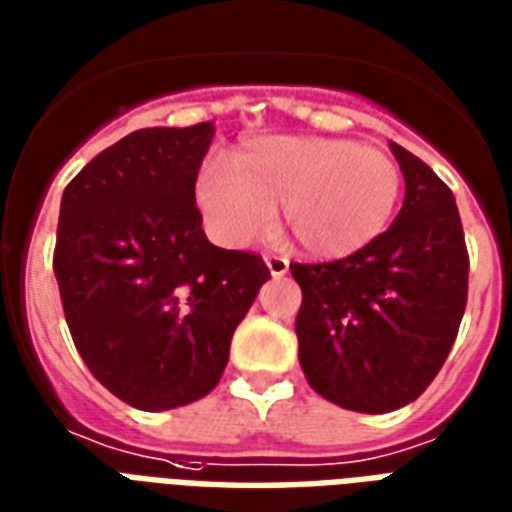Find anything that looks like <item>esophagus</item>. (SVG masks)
Masks as SVG:
<instances>
[{
    "label": "esophagus",
    "instance_id": "esophagus-1",
    "mask_svg": "<svg viewBox=\"0 0 512 512\" xmlns=\"http://www.w3.org/2000/svg\"><path fill=\"white\" fill-rule=\"evenodd\" d=\"M264 261H267V270H270L272 278H281V275L289 272V259H286V256H275V253H270V256H264Z\"/></svg>",
    "mask_w": 512,
    "mask_h": 512
}]
</instances>
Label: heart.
I'll use <instances>...</instances> for the list:
<instances>
[{"mask_svg":"<svg viewBox=\"0 0 512 512\" xmlns=\"http://www.w3.org/2000/svg\"><path fill=\"white\" fill-rule=\"evenodd\" d=\"M404 174L376 147L349 138L278 136L253 141L204 171L196 188L207 229L220 245L242 248L281 218L313 259H346L390 226Z\"/></svg>","mask_w":512,"mask_h":512,"instance_id":"1","label":"heart"}]
</instances>
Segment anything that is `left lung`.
Instances as JSON below:
<instances>
[{"label":"left lung","instance_id":"8db88e82","mask_svg":"<svg viewBox=\"0 0 512 512\" xmlns=\"http://www.w3.org/2000/svg\"><path fill=\"white\" fill-rule=\"evenodd\" d=\"M390 149L406 182L393 226L346 259L289 267L302 289V374L322 398L365 414L412 404L434 382L469 283L453 190L409 149Z\"/></svg>","mask_w":512,"mask_h":512}]
</instances>
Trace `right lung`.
Segmentation results:
<instances>
[{"mask_svg": "<svg viewBox=\"0 0 512 512\" xmlns=\"http://www.w3.org/2000/svg\"><path fill=\"white\" fill-rule=\"evenodd\" d=\"M212 122L144 128L89 160L62 193L54 275L92 376L163 412L215 390L231 335L270 281L261 256L207 240L196 177Z\"/></svg>", "mask_w": 512, "mask_h": 512, "instance_id": "add662e5", "label": "right lung"}]
</instances>
